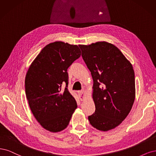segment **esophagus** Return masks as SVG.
Returning <instances> with one entry per match:
<instances>
[{
    "label": "esophagus",
    "instance_id": "1",
    "mask_svg": "<svg viewBox=\"0 0 156 156\" xmlns=\"http://www.w3.org/2000/svg\"><path fill=\"white\" fill-rule=\"evenodd\" d=\"M80 100H81V101H83V100H85L86 95H85V92L84 90H82V91L80 92Z\"/></svg>",
    "mask_w": 156,
    "mask_h": 156
}]
</instances>
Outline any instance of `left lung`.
Returning a JSON list of instances; mask_svg holds the SVG:
<instances>
[{"instance_id":"obj_1","label":"left lung","mask_w":156,"mask_h":156,"mask_svg":"<svg viewBox=\"0 0 156 156\" xmlns=\"http://www.w3.org/2000/svg\"><path fill=\"white\" fill-rule=\"evenodd\" d=\"M93 80L95 112L88 117L94 128L106 132L121 124L135 98L132 63L114 44L105 41L79 44Z\"/></svg>"}]
</instances>
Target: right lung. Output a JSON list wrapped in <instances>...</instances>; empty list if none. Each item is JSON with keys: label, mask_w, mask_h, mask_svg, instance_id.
I'll return each mask as SVG.
<instances>
[{"label": "right lung", "mask_w": 156, "mask_h": 156, "mask_svg": "<svg viewBox=\"0 0 156 156\" xmlns=\"http://www.w3.org/2000/svg\"><path fill=\"white\" fill-rule=\"evenodd\" d=\"M80 56L77 45L56 41L46 45L28 69L25 92L29 106L48 131L56 133L66 128L77 108L67 89V69Z\"/></svg>", "instance_id": "right-lung-1"}]
</instances>
